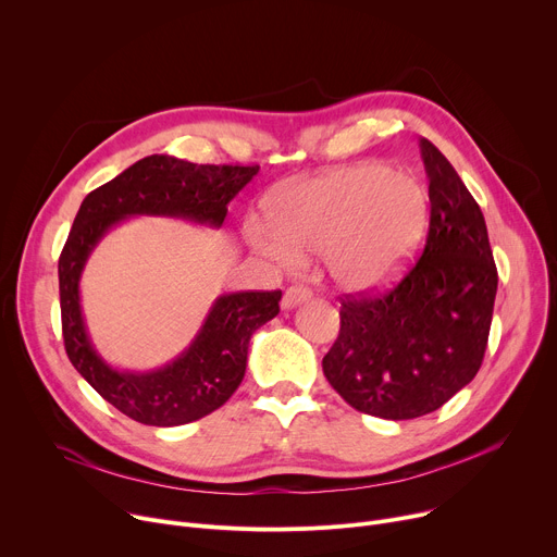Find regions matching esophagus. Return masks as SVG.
<instances>
[{
  "label": "esophagus",
  "mask_w": 557,
  "mask_h": 557,
  "mask_svg": "<svg viewBox=\"0 0 557 557\" xmlns=\"http://www.w3.org/2000/svg\"><path fill=\"white\" fill-rule=\"evenodd\" d=\"M309 298H311V290L309 288H305V286H290V288H286L284 298H282V309L284 311L295 309V307L305 305Z\"/></svg>",
  "instance_id": "34e87169"
}]
</instances>
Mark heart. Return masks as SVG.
<instances>
[{
    "instance_id": "1",
    "label": "heart",
    "mask_w": 557,
    "mask_h": 557,
    "mask_svg": "<svg viewBox=\"0 0 557 557\" xmlns=\"http://www.w3.org/2000/svg\"><path fill=\"white\" fill-rule=\"evenodd\" d=\"M273 226H248V244L293 271L305 252L326 255L333 284L372 293L394 284L414 259L430 219L423 185L385 163H356L298 181L269 201Z\"/></svg>"
}]
</instances>
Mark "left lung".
Listing matches in <instances>:
<instances>
[{"label": "left lung", "instance_id": "8db88e82", "mask_svg": "<svg viewBox=\"0 0 557 557\" xmlns=\"http://www.w3.org/2000/svg\"><path fill=\"white\" fill-rule=\"evenodd\" d=\"M430 233L405 280L381 298L345 300L322 369L358 412L389 421L430 414L463 389L484 360L497 269L481 208L428 140Z\"/></svg>", "mask_w": 557, "mask_h": 557}]
</instances>
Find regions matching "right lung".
Segmentation results:
<instances>
[{"label":"right lung","instance_id":"add662e5","mask_svg":"<svg viewBox=\"0 0 557 557\" xmlns=\"http://www.w3.org/2000/svg\"><path fill=\"white\" fill-rule=\"evenodd\" d=\"M257 172V165H197L152 154L89 193L73 219L58 262L64 349L78 374L125 417L174 428L224 405L246 374L250 336L280 313L282 290L219 295L176 358L147 372L121 369L100 356L85 322L81 280L91 252L111 228L134 216H168L221 228L228 203Z\"/></svg>","mask_w":557,"mask_h":557}]
</instances>
